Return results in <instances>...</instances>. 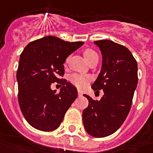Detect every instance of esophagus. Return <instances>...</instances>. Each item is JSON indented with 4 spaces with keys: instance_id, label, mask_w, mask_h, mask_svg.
Returning <instances> with one entry per match:
<instances>
[{
    "instance_id": "1",
    "label": "esophagus",
    "mask_w": 153,
    "mask_h": 153,
    "mask_svg": "<svg viewBox=\"0 0 153 153\" xmlns=\"http://www.w3.org/2000/svg\"><path fill=\"white\" fill-rule=\"evenodd\" d=\"M78 95H79V96H82V91H79V90H78Z\"/></svg>"
}]
</instances>
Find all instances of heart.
<instances>
[{"mask_svg":"<svg viewBox=\"0 0 153 153\" xmlns=\"http://www.w3.org/2000/svg\"><path fill=\"white\" fill-rule=\"evenodd\" d=\"M83 54H84V56L88 62L94 58H96V57H98V54L97 53V52H95L93 49H91V48L86 49ZM67 61L68 60H66V62H67ZM70 81L73 85H74L77 88H84L89 82V77L84 75V74H73L70 77Z\"/></svg>","mask_w":153,"mask_h":153,"instance_id":"b5f03b06","label":"heart"}]
</instances>
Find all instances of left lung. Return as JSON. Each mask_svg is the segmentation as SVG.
I'll return each instance as SVG.
<instances>
[{
    "label": "left lung",
    "instance_id": "1",
    "mask_svg": "<svg viewBox=\"0 0 153 153\" xmlns=\"http://www.w3.org/2000/svg\"><path fill=\"white\" fill-rule=\"evenodd\" d=\"M101 51L102 67L91 85L94 91H104L100 100L88 95V106L82 111L86 131L103 138L117 131L131 109L138 83V65L131 51L117 43L104 39L94 42Z\"/></svg>",
    "mask_w": 153,
    "mask_h": 153
}]
</instances>
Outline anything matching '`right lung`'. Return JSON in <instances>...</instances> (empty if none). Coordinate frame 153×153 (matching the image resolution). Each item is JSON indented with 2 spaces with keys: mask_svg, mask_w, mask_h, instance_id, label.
<instances>
[{
  "mask_svg": "<svg viewBox=\"0 0 153 153\" xmlns=\"http://www.w3.org/2000/svg\"><path fill=\"white\" fill-rule=\"evenodd\" d=\"M82 45L48 36L30 42L22 51L17 71L18 99L25 119L34 128L42 131L58 128L78 97L76 88L62 79L63 63ZM56 82L62 85L59 93L51 89Z\"/></svg>",
  "mask_w": 153,
  "mask_h": 153,
  "instance_id": "add662e5",
  "label": "right lung"
}]
</instances>
